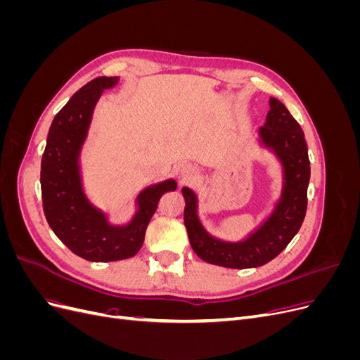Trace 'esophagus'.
Wrapping results in <instances>:
<instances>
[{"label": "esophagus", "mask_w": 360, "mask_h": 360, "mask_svg": "<svg viewBox=\"0 0 360 360\" xmlns=\"http://www.w3.org/2000/svg\"><path fill=\"white\" fill-rule=\"evenodd\" d=\"M179 172L184 180H188V179H192L195 174H197V169H195L192 165H189V163H183V165H180V168H179Z\"/></svg>", "instance_id": "esophagus-1"}]
</instances>
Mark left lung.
<instances>
[{
	"label": "left lung",
	"mask_w": 360,
	"mask_h": 360,
	"mask_svg": "<svg viewBox=\"0 0 360 360\" xmlns=\"http://www.w3.org/2000/svg\"><path fill=\"white\" fill-rule=\"evenodd\" d=\"M266 123L258 129L257 144L275 158L282 172L281 192L270 210L254 230L240 240L213 236L200 217V198L191 188H183L184 226L189 242L205 263L228 269H252L267 264L279 255L300 230L308 204L311 167L308 147L300 124L285 105L270 97Z\"/></svg>",
	"instance_id": "obj_1"
}]
</instances>
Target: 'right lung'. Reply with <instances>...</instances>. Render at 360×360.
<instances>
[{
  "label": "right lung",
  "instance_id": "add662e5",
  "mask_svg": "<svg viewBox=\"0 0 360 360\" xmlns=\"http://www.w3.org/2000/svg\"><path fill=\"white\" fill-rule=\"evenodd\" d=\"M118 82L120 76H101L76 91L53 118L41 158L40 184L46 221L73 254L94 263L136 255L160 198L177 189V181L168 179L139 191L134 201L135 213L126 224H114L111 214L86 195L81 155L97 102L105 90Z\"/></svg>",
  "mask_w": 360,
  "mask_h": 360
}]
</instances>
